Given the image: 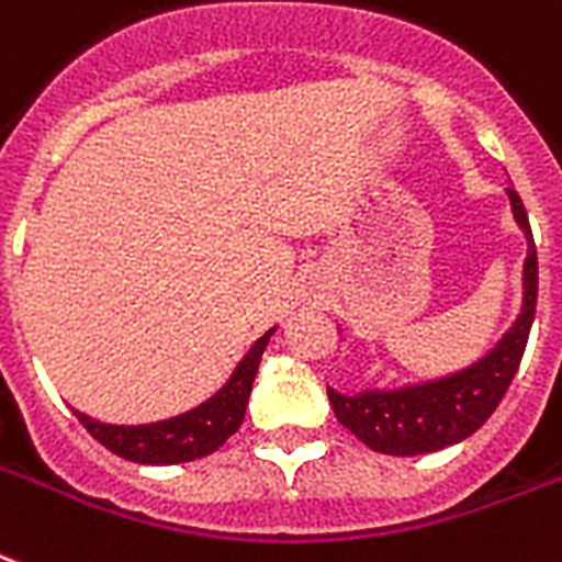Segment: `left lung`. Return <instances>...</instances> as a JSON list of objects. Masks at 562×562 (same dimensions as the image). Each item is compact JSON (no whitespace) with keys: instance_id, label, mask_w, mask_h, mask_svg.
Masks as SVG:
<instances>
[{"instance_id":"left-lung-1","label":"left lung","mask_w":562,"mask_h":562,"mask_svg":"<svg viewBox=\"0 0 562 562\" xmlns=\"http://www.w3.org/2000/svg\"><path fill=\"white\" fill-rule=\"evenodd\" d=\"M513 214L528 235V259H525V306L519 321L498 345L460 374L434 380L424 385H406L395 392H362V395H338L327 389L333 413L359 442L371 451L392 457H418V453L442 451L448 445L469 439L481 430L486 418L495 413L501 397L507 395L513 376L528 348L530 324L537 315L539 265L537 244L530 233L528 212L521 196L507 188Z\"/></svg>"}]
</instances>
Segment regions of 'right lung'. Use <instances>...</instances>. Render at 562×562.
<instances>
[{"instance_id":"add662e5","label":"right lung","mask_w":562,"mask_h":562,"mask_svg":"<svg viewBox=\"0 0 562 562\" xmlns=\"http://www.w3.org/2000/svg\"><path fill=\"white\" fill-rule=\"evenodd\" d=\"M273 329H268L238 362L229 383L209 397L205 404L177 418L156 424H140V427H120V424L93 422L88 415L76 413L85 430L105 445L111 453H117L128 462H144V465H173V462L200 460L205 453H214L229 436L241 427L244 409L250 401L252 380L262 362V353L268 348V338Z\"/></svg>"}]
</instances>
